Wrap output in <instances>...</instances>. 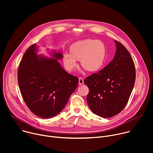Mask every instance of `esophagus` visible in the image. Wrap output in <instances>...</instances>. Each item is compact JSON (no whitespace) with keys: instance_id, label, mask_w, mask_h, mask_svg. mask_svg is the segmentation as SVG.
<instances>
[{"instance_id":"34e87169","label":"esophagus","mask_w":153,"mask_h":153,"mask_svg":"<svg viewBox=\"0 0 153 153\" xmlns=\"http://www.w3.org/2000/svg\"><path fill=\"white\" fill-rule=\"evenodd\" d=\"M79 85L83 84V79L82 77H79Z\"/></svg>"}]
</instances>
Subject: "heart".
<instances>
[{
	"label": "heart",
	"mask_w": 153,
	"mask_h": 153,
	"mask_svg": "<svg viewBox=\"0 0 153 153\" xmlns=\"http://www.w3.org/2000/svg\"><path fill=\"white\" fill-rule=\"evenodd\" d=\"M70 51L63 54L64 65L69 71L76 67L77 60H80L82 67L88 71L98 70L105 62V46L99 40L85 39L76 42L70 46Z\"/></svg>",
	"instance_id": "b5f03b06"
}]
</instances>
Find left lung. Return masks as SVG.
Segmentation results:
<instances>
[{
    "instance_id": "obj_1",
    "label": "left lung",
    "mask_w": 153,
    "mask_h": 153,
    "mask_svg": "<svg viewBox=\"0 0 153 153\" xmlns=\"http://www.w3.org/2000/svg\"><path fill=\"white\" fill-rule=\"evenodd\" d=\"M113 60L102 70L87 77L84 83L89 88L86 101L94 114L108 118L120 113L126 105L136 80L133 59L119 42L115 40Z\"/></svg>"
}]
</instances>
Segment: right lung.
Listing matches in <instances>:
<instances>
[{"instance_id":"right-lung-1","label":"right lung","mask_w":153,"mask_h":153,"mask_svg":"<svg viewBox=\"0 0 153 153\" xmlns=\"http://www.w3.org/2000/svg\"><path fill=\"white\" fill-rule=\"evenodd\" d=\"M36 44L32 45L22 59L17 79L23 99L35 115L44 119L58 114L76 89L79 79L65 71L57 62L61 53L54 59L37 55Z\"/></svg>"}]
</instances>
